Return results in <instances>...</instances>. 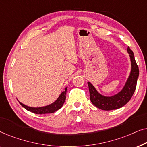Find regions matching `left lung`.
I'll return each mask as SVG.
<instances>
[{
	"mask_svg": "<svg viewBox=\"0 0 147 147\" xmlns=\"http://www.w3.org/2000/svg\"><path fill=\"white\" fill-rule=\"evenodd\" d=\"M131 61V71L123 89L116 95L107 97L98 93L93 85L88 82L90 91V98L92 103L96 107L103 110L118 109L127 104L131 99L136 90L139 69L134 59V53L129 47L127 49Z\"/></svg>",
	"mask_w": 147,
	"mask_h": 147,
	"instance_id": "1",
	"label": "left lung"
}]
</instances>
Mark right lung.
Masks as SVG:
<instances>
[{
	"label": "right lung",
	"instance_id": "obj_1",
	"mask_svg": "<svg viewBox=\"0 0 147 147\" xmlns=\"http://www.w3.org/2000/svg\"><path fill=\"white\" fill-rule=\"evenodd\" d=\"M67 88H65V91L62 92V93L60 94L59 98H57V100L55 102H54L53 103H52L49 105L43 106V107H39V108H33V107H29V106H27L25 105V104L21 103L19 102V103L21 105L23 106V108H25L26 110H27L28 111L32 112L35 114H49V113H53L55 111H57L59 109H60L63 106L64 102L65 101L66 99V91H67Z\"/></svg>",
	"mask_w": 147,
	"mask_h": 147
}]
</instances>
